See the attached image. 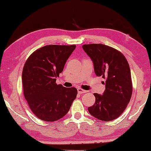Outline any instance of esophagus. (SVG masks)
I'll return each mask as SVG.
<instances>
[{
	"label": "esophagus",
	"instance_id": "esophagus-1",
	"mask_svg": "<svg viewBox=\"0 0 151 151\" xmlns=\"http://www.w3.org/2000/svg\"><path fill=\"white\" fill-rule=\"evenodd\" d=\"M78 93H80V94H82V93H86V91L82 89V88H78Z\"/></svg>",
	"mask_w": 151,
	"mask_h": 151
}]
</instances>
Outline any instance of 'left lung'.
Wrapping results in <instances>:
<instances>
[{
	"mask_svg": "<svg viewBox=\"0 0 151 151\" xmlns=\"http://www.w3.org/2000/svg\"><path fill=\"white\" fill-rule=\"evenodd\" d=\"M82 48L91 59L96 75L104 80L106 88L102 95L94 93L96 102L88 112L100 120H113L124 112L132 96L129 63L122 53L106 45H84Z\"/></svg>",
	"mask_w": 151,
	"mask_h": 151,
	"instance_id": "8db88e82",
	"label": "left lung"
}]
</instances>
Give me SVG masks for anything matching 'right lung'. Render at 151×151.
<instances>
[{"label": "right lung", "mask_w": 151, "mask_h": 151, "mask_svg": "<svg viewBox=\"0 0 151 151\" xmlns=\"http://www.w3.org/2000/svg\"><path fill=\"white\" fill-rule=\"evenodd\" d=\"M76 46L47 45L35 51L22 70L24 96L31 110L43 121L54 122L69 111L77 96L75 87L55 83Z\"/></svg>", "instance_id": "right-lung-1"}]
</instances>
